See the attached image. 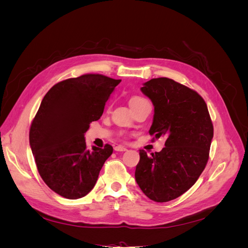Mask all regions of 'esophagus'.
Listing matches in <instances>:
<instances>
[{
  "instance_id": "1",
  "label": "esophagus",
  "mask_w": 248,
  "mask_h": 248,
  "mask_svg": "<svg viewBox=\"0 0 248 248\" xmlns=\"http://www.w3.org/2000/svg\"><path fill=\"white\" fill-rule=\"evenodd\" d=\"M115 151H118V152H125L127 151V148L123 147V146H117L115 148Z\"/></svg>"
}]
</instances>
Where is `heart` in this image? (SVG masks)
Masks as SVG:
<instances>
[{
	"label": "heart",
	"instance_id": "1",
	"mask_svg": "<svg viewBox=\"0 0 248 248\" xmlns=\"http://www.w3.org/2000/svg\"><path fill=\"white\" fill-rule=\"evenodd\" d=\"M142 100H145V99L140 98V97H133V98L130 100V104L136 103V102H140V101H142Z\"/></svg>",
	"mask_w": 248,
	"mask_h": 248
}]
</instances>
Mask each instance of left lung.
I'll use <instances>...</instances> for the list:
<instances>
[{
  "instance_id": "1",
  "label": "left lung",
  "mask_w": 248,
  "mask_h": 248,
  "mask_svg": "<svg viewBox=\"0 0 248 248\" xmlns=\"http://www.w3.org/2000/svg\"><path fill=\"white\" fill-rule=\"evenodd\" d=\"M140 91L154 106L149 133L166 136L160 152L148 156L140 150L136 180L154 202L182 196L197 182L209 159L213 125L205 100L193 90L168 78H152Z\"/></svg>"
}]
</instances>
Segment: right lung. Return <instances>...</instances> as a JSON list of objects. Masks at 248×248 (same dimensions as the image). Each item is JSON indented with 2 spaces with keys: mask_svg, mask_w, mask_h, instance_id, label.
Segmentation results:
<instances>
[{
  "mask_svg": "<svg viewBox=\"0 0 248 248\" xmlns=\"http://www.w3.org/2000/svg\"><path fill=\"white\" fill-rule=\"evenodd\" d=\"M121 79L85 74L60 81L44 96L30 128L37 169L49 188L77 200L93 189L112 147L88 150L85 133L102 116Z\"/></svg>",
  "mask_w": 248,
  "mask_h": 248,
  "instance_id": "obj_1",
  "label": "right lung"
}]
</instances>
